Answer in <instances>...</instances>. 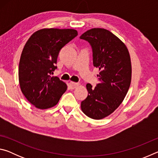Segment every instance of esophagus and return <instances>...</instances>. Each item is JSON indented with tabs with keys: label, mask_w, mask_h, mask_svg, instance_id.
I'll return each mask as SVG.
<instances>
[{
	"label": "esophagus",
	"mask_w": 158,
	"mask_h": 158,
	"mask_svg": "<svg viewBox=\"0 0 158 158\" xmlns=\"http://www.w3.org/2000/svg\"><path fill=\"white\" fill-rule=\"evenodd\" d=\"M78 85H79V83H76V82H73V81L69 82V86H70L73 89H75V88L77 86H78Z\"/></svg>",
	"instance_id": "1"
}]
</instances>
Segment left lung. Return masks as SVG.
Listing matches in <instances>:
<instances>
[{"mask_svg": "<svg viewBox=\"0 0 158 158\" xmlns=\"http://www.w3.org/2000/svg\"><path fill=\"white\" fill-rule=\"evenodd\" d=\"M89 42L93 63L100 69V83L93 88L87 84V98L81 103L82 111L89 118L100 120L116 110L129 89L132 67L130 53L118 37L104 28H92L80 36Z\"/></svg>", "mask_w": 158, "mask_h": 158, "instance_id": "obj_1", "label": "left lung"}]
</instances>
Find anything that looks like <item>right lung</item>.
Returning a JSON list of instances; mask_svg holds the SVG:
<instances>
[{
	"mask_svg": "<svg viewBox=\"0 0 158 158\" xmlns=\"http://www.w3.org/2000/svg\"><path fill=\"white\" fill-rule=\"evenodd\" d=\"M77 35L74 29L44 28L26 42L19 65V81L21 92L35 107H52L66 91L65 83L52 74L57 69L60 49Z\"/></svg>",
	"mask_w": 158,
	"mask_h": 158,
	"instance_id": "1",
	"label": "right lung"
}]
</instances>
